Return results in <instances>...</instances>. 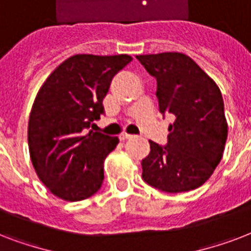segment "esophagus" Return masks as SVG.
Masks as SVG:
<instances>
[{"label": "esophagus", "instance_id": "1", "mask_svg": "<svg viewBox=\"0 0 251 251\" xmlns=\"http://www.w3.org/2000/svg\"><path fill=\"white\" fill-rule=\"evenodd\" d=\"M130 138H133V135H131V134H127V133L120 134V139H121V141H127V139H130Z\"/></svg>", "mask_w": 251, "mask_h": 251}]
</instances>
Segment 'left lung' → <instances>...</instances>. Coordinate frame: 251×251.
Returning <instances> with one entry per match:
<instances>
[{
  "label": "left lung",
  "instance_id": "1",
  "mask_svg": "<svg viewBox=\"0 0 251 251\" xmlns=\"http://www.w3.org/2000/svg\"><path fill=\"white\" fill-rule=\"evenodd\" d=\"M157 82L163 114H173L165 146L150 141L142 178L165 193L202 186L223 157L228 137L222 92L214 80L182 53L137 56Z\"/></svg>",
  "mask_w": 251,
  "mask_h": 251
}]
</instances>
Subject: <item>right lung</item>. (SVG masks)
<instances>
[{"label":"right lung","mask_w":251,"mask_h":251,"mask_svg":"<svg viewBox=\"0 0 251 251\" xmlns=\"http://www.w3.org/2000/svg\"><path fill=\"white\" fill-rule=\"evenodd\" d=\"M131 60L127 54H75L37 92L28 121L29 156L37 177L58 198L78 202L101 187L104 160L120 141L86 129L104 113L110 82Z\"/></svg>","instance_id":"add662e5"}]
</instances>
